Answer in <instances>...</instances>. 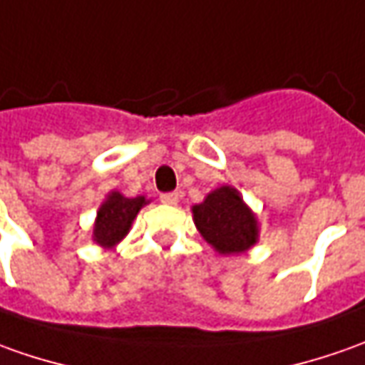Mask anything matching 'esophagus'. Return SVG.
Masks as SVG:
<instances>
[{
  "mask_svg": "<svg viewBox=\"0 0 365 365\" xmlns=\"http://www.w3.org/2000/svg\"><path fill=\"white\" fill-rule=\"evenodd\" d=\"M178 200H180V197H178V193H162V195H160V202L162 203H165V205H175V203H178Z\"/></svg>",
  "mask_w": 365,
  "mask_h": 365,
  "instance_id": "obj_1",
  "label": "esophagus"
}]
</instances>
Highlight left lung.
<instances>
[{"label":"left lung","instance_id":"1","mask_svg":"<svg viewBox=\"0 0 365 365\" xmlns=\"http://www.w3.org/2000/svg\"><path fill=\"white\" fill-rule=\"evenodd\" d=\"M193 224L207 244L222 255L252 250L259 240V222L234 185L215 187L192 205Z\"/></svg>","mask_w":365,"mask_h":365}]
</instances>
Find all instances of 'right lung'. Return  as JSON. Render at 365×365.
Returning <instances> with one entry per match:
<instances>
[{
  "mask_svg": "<svg viewBox=\"0 0 365 365\" xmlns=\"http://www.w3.org/2000/svg\"><path fill=\"white\" fill-rule=\"evenodd\" d=\"M150 200L145 195L138 197H125L121 192H110L101 202L93 222V244L111 250L120 244L125 235L130 234L131 224L138 217L140 210L148 205Z\"/></svg>",
  "mask_w": 365,
  "mask_h": 365,
  "instance_id": "1",
  "label": "right lung"
}]
</instances>
